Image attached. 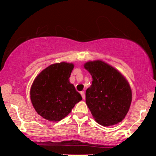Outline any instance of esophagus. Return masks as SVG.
I'll return each instance as SVG.
<instances>
[{"label":"esophagus","mask_w":156,"mask_h":156,"mask_svg":"<svg viewBox=\"0 0 156 156\" xmlns=\"http://www.w3.org/2000/svg\"><path fill=\"white\" fill-rule=\"evenodd\" d=\"M80 94H81V96H82V98H83V100L85 99V94H84V91H81L80 92Z\"/></svg>","instance_id":"34e87169"}]
</instances>
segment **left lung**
Wrapping results in <instances>:
<instances>
[{
  "label": "left lung",
  "instance_id": "1",
  "mask_svg": "<svg viewBox=\"0 0 156 156\" xmlns=\"http://www.w3.org/2000/svg\"><path fill=\"white\" fill-rule=\"evenodd\" d=\"M93 78L86 91V104L96 122L108 126L120 122L131 103L130 85L121 73L102 60L84 65Z\"/></svg>",
  "mask_w": 156,
  "mask_h": 156
}]
</instances>
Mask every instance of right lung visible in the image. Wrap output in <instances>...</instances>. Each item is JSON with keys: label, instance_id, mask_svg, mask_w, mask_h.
<instances>
[{"label": "right lung", "instance_id": "add662e5", "mask_svg": "<svg viewBox=\"0 0 156 156\" xmlns=\"http://www.w3.org/2000/svg\"><path fill=\"white\" fill-rule=\"evenodd\" d=\"M74 65L62 62L49 65L36 76L30 98L38 114L49 121L61 120L82 100L69 78Z\"/></svg>", "mask_w": 156, "mask_h": 156}]
</instances>
